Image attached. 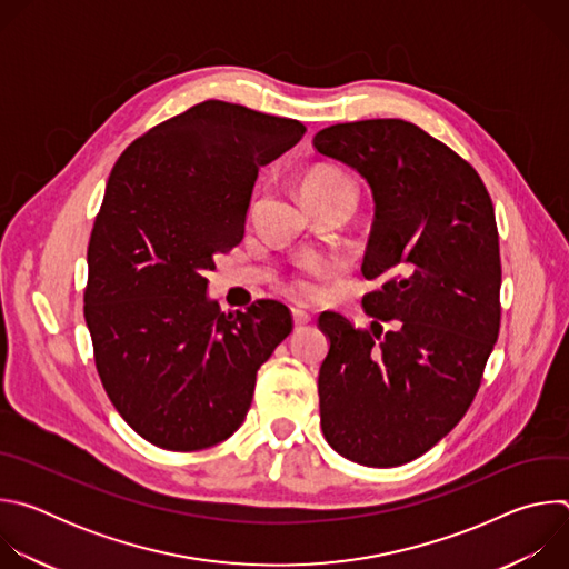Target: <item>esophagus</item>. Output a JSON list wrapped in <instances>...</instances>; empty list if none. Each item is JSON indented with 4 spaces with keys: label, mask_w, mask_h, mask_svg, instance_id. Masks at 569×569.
<instances>
[{
    "label": "esophagus",
    "mask_w": 569,
    "mask_h": 569,
    "mask_svg": "<svg viewBox=\"0 0 569 569\" xmlns=\"http://www.w3.org/2000/svg\"><path fill=\"white\" fill-rule=\"evenodd\" d=\"M292 321H295V327H303V323L310 321V312L303 310V308H299V306H295V308H292Z\"/></svg>",
    "instance_id": "obj_1"
}]
</instances>
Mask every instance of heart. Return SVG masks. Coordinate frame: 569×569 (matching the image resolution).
<instances>
[{"label": "heart", "instance_id": "b5f03b06", "mask_svg": "<svg viewBox=\"0 0 569 569\" xmlns=\"http://www.w3.org/2000/svg\"><path fill=\"white\" fill-rule=\"evenodd\" d=\"M333 191H349L356 196V187L349 176L331 167H317L306 173L303 178V196L306 200L327 196ZM323 274V266L317 261H306L297 268L295 277L290 279L288 288L297 297H315L319 292V277Z\"/></svg>", "mask_w": 569, "mask_h": 569}]
</instances>
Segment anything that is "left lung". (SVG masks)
<instances>
[{
    "mask_svg": "<svg viewBox=\"0 0 569 569\" xmlns=\"http://www.w3.org/2000/svg\"><path fill=\"white\" fill-rule=\"evenodd\" d=\"M319 154L371 187L376 213L362 261L367 315L356 329L319 315L331 347L319 367V417L342 457L391 468L439 443L468 412L500 333V238L477 171L402 119L338 123L315 134Z\"/></svg>",
    "mask_w": 569,
    "mask_h": 569,
    "instance_id": "obj_1",
    "label": "left lung"
}]
</instances>
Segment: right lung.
<instances>
[{
	"instance_id": "obj_1",
	"label": "right lung",
	"mask_w": 569,
	"mask_h": 569,
	"mask_svg": "<svg viewBox=\"0 0 569 569\" xmlns=\"http://www.w3.org/2000/svg\"><path fill=\"white\" fill-rule=\"evenodd\" d=\"M303 132L295 119L204 101L117 159L90 236L86 321L112 405L152 446L191 452L229 439L259 367L292 331L277 299L222 312L204 272L242 240L259 169Z\"/></svg>"
}]
</instances>
